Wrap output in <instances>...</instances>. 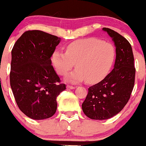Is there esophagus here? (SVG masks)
I'll return each mask as SVG.
<instances>
[{
    "label": "esophagus",
    "mask_w": 146,
    "mask_h": 146,
    "mask_svg": "<svg viewBox=\"0 0 146 146\" xmlns=\"http://www.w3.org/2000/svg\"><path fill=\"white\" fill-rule=\"evenodd\" d=\"M67 88H68V89H75V88H76V86H72V85H67Z\"/></svg>",
    "instance_id": "34e87169"
}]
</instances>
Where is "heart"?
<instances>
[{
    "instance_id": "obj_1",
    "label": "heart",
    "mask_w": 146,
    "mask_h": 146,
    "mask_svg": "<svg viewBox=\"0 0 146 146\" xmlns=\"http://www.w3.org/2000/svg\"><path fill=\"white\" fill-rule=\"evenodd\" d=\"M115 57L113 44L90 37L70 43L66 47V53L55 51L51 61L60 76L67 74L76 64L77 69L68 76L69 81L85 80L88 83H96L107 76Z\"/></svg>"
}]
</instances>
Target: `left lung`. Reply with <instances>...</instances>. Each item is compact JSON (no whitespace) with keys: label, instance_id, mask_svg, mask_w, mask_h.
Instances as JSON below:
<instances>
[{"label":"left lung","instance_id":"left-lung-1","mask_svg":"<svg viewBox=\"0 0 146 146\" xmlns=\"http://www.w3.org/2000/svg\"><path fill=\"white\" fill-rule=\"evenodd\" d=\"M116 46L113 70L102 81L88 88L82 104L84 114L90 119L104 120L120 112L130 99L135 82L136 68L131 46L118 32L103 28Z\"/></svg>","mask_w":146,"mask_h":146}]
</instances>
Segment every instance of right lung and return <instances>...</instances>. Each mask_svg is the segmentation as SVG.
Wrapping results in <instances>:
<instances>
[{
	"label": "right lung",
	"mask_w": 146,
	"mask_h": 146,
	"mask_svg": "<svg viewBox=\"0 0 146 146\" xmlns=\"http://www.w3.org/2000/svg\"><path fill=\"white\" fill-rule=\"evenodd\" d=\"M59 37L40 30H28L12 49L10 82L19 109L36 120L51 117L56 98L66 90L51 65Z\"/></svg>",
	"instance_id": "right-lung-1"
}]
</instances>
